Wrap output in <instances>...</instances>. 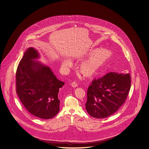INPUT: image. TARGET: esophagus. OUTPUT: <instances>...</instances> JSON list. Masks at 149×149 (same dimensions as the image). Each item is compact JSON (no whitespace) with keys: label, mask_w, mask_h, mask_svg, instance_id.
<instances>
[{"label":"esophagus","mask_w":149,"mask_h":149,"mask_svg":"<svg viewBox=\"0 0 149 149\" xmlns=\"http://www.w3.org/2000/svg\"><path fill=\"white\" fill-rule=\"evenodd\" d=\"M71 86L73 87V88H75L77 87L78 84L76 83V81H73V82L71 84Z\"/></svg>","instance_id":"1"}]
</instances>
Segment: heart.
Wrapping results in <instances>:
<instances>
[{"label":"heart","mask_w":149,"mask_h":149,"mask_svg":"<svg viewBox=\"0 0 149 149\" xmlns=\"http://www.w3.org/2000/svg\"><path fill=\"white\" fill-rule=\"evenodd\" d=\"M90 56L82 62L80 65V72L84 76H93L105 64L111 56V53L108 49H94L89 53ZM63 65L69 66L72 63L69 60L63 61Z\"/></svg>","instance_id":"1"}]
</instances>
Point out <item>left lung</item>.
<instances>
[{
    "label": "left lung",
    "instance_id": "left-lung-1",
    "mask_svg": "<svg viewBox=\"0 0 149 149\" xmlns=\"http://www.w3.org/2000/svg\"><path fill=\"white\" fill-rule=\"evenodd\" d=\"M130 87L129 74L110 72L93 80L88 88L87 111L96 118L113 115L123 104Z\"/></svg>",
    "mask_w": 149,
    "mask_h": 149
}]
</instances>
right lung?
Listing matches in <instances>:
<instances>
[{
    "label": "right lung",
    "instance_id": "1",
    "mask_svg": "<svg viewBox=\"0 0 149 149\" xmlns=\"http://www.w3.org/2000/svg\"><path fill=\"white\" fill-rule=\"evenodd\" d=\"M39 57L34 48L25 52L16 72V91L30 113L50 119L60 110L58 92L65 82L58 80L49 67L34 60Z\"/></svg>",
    "mask_w": 149,
    "mask_h": 149
}]
</instances>
